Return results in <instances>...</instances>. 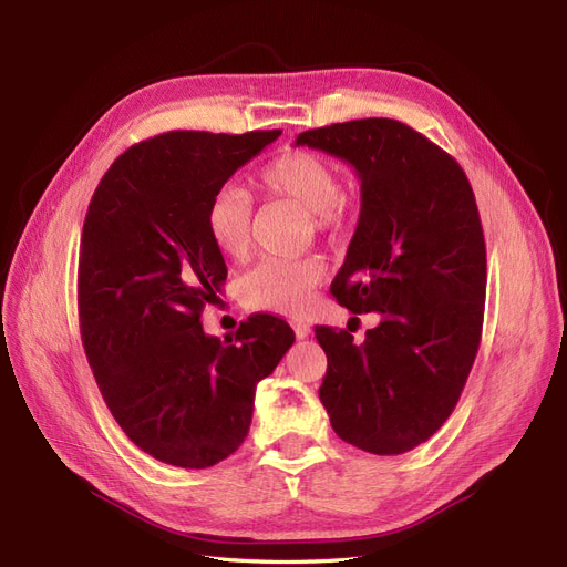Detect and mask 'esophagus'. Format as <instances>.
<instances>
[{"label": "esophagus", "mask_w": 567, "mask_h": 567, "mask_svg": "<svg viewBox=\"0 0 567 567\" xmlns=\"http://www.w3.org/2000/svg\"><path fill=\"white\" fill-rule=\"evenodd\" d=\"M293 331H296V338H307V336H310V323H305L302 319H296L293 321Z\"/></svg>", "instance_id": "esophagus-1"}]
</instances>
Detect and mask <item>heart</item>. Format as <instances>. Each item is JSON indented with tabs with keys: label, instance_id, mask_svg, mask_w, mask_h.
<instances>
[{
	"label": "heart",
	"instance_id": "heart-1",
	"mask_svg": "<svg viewBox=\"0 0 567 567\" xmlns=\"http://www.w3.org/2000/svg\"><path fill=\"white\" fill-rule=\"evenodd\" d=\"M257 184L269 196L296 200L310 210L315 227L338 234L348 225V203L340 194L338 169L317 153L290 151L269 161ZM252 205L238 186H221L205 208V231L225 257H244L250 248ZM326 265L319 255L265 257L241 277V298L252 310L302 315L312 302V290L323 279Z\"/></svg>",
	"mask_w": 567,
	"mask_h": 567
}]
</instances>
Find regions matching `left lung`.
<instances>
[{"instance_id": "obj_1", "label": "left lung", "mask_w": 567, "mask_h": 567, "mask_svg": "<svg viewBox=\"0 0 567 567\" xmlns=\"http://www.w3.org/2000/svg\"><path fill=\"white\" fill-rule=\"evenodd\" d=\"M296 144L357 169L362 213L331 293L354 315H381L362 342L317 326L329 359L319 400L340 440L404 454L450 419L483 336L487 250L471 182L390 117L307 130Z\"/></svg>"}]
</instances>
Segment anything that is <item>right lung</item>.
Segmentation results:
<instances>
[{"mask_svg":"<svg viewBox=\"0 0 567 567\" xmlns=\"http://www.w3.org/2000/svg\"><path fill=\"white\" fill-rule=\"evenodd\" d=\"M281 130H175L117 156L84 217L78 312L84 354L113 419L169 466L208 468L248 435L255 388L296 342L252 315L231 338L205 336L227 265L205 231L217 188Z\"/></svg>","mask_w":567,"mask_h":567,"instance_id":"obj_1","label":"right lung"}]
</instances>
